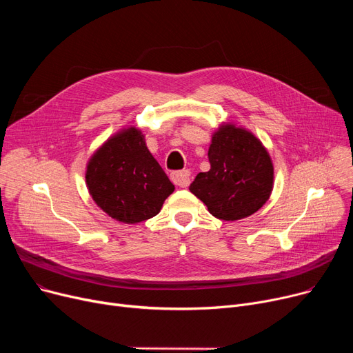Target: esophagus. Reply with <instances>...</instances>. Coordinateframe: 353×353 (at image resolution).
<instances>
[{"mask_svg":"<svg viewBox=\"0 0 353 353\" xmlns=\"http://www.w3.org/2000/svg\"><path fill=\"white\" fill-rule=\"evenodd\" d=\"M172 181L179 188H188L190 184V172L189 170H180V172H173L170 174Z\"/></svg>","mask_w":353,"mask_h":353,"instance_id":"34e87169","label":"esophagus"}]
</instances>
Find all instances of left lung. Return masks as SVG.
Masks as SVG:
<instances>
[{"instance_id": "obj_1", "label": "left lung", "mask_w": 353, "mask_h": 353, "mask_svg": "<svg viewBox=\"0 0 353 353\" xmlns=\"http://www.w3.org/2000/svg\"><path fill=\"white\" fill-rule=\"evenodd\" d=\"M210 170L199 173L189 190L210 214L239 220L253 214L273 189V164L261 140L233 124L220 125L209 147Z\"/></svg>"}]
</instances>
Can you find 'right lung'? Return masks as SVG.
Wrapping results in <instances>:
<instances>
[{"label": "right lung", "instance_id": "1", "mask_svg": "<svg viewBox=\"0 0 353 353\" xmlns=\"http://www.w3.org/2000/svg\"><path fill=\"white\" fill-rule=\"evenodd\" d=\"M85 181L97 206L128 225L159 214L164 200L174 192L173 183L134 127L108 139L92 154Z\"/></svg>", "mask_w": 353, "mask_h": 353}]
</instances>
